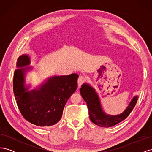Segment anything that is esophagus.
<instances>
[{
  "instance_id": "1",
  "label": "esophagus",
  "mask_w": 152,
  "mask_h": 152,
  "mask_svg": "<svg viewBox=\"0 0 152 152\" xmlns=\"http://www.w3.org/2000/svg\"><path fill=\"white\" fill-rule=\"evenodd\" d=\"M86 81V79L85 77H84L83 76H79V79H78L77 80V83H78V86H79V87H80L82 84H83Z\"/></svg>"
}]
</instances>
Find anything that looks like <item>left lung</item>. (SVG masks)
<instances>
[{
    "mask_svg": "<svg viewBox=\"0 0 152 152\" xmlns=\"http://www.w3.org/2000/svg\"><path fill=\"white\" fill-rule=\"evenodd\" d=\"M80 92L88 107L90 120L100 127H112L124 121L132 112L137 101V96H136L122 113L117 115H110L103 111L98 94L93 87L84 83L82 85Z\"/></svg>",
    "mask_w": 152,
    "mask_h": 152,
    "instance_id": "obj_1",
    "label": "left lung"
}]
</instances>
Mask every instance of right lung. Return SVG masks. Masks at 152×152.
Listing matches in <instances>:
<instances>
[{"label":"right lung","mask_w":152,"mask_h":152,"mask_svg":"<svg viewBox=\"0 0 152 152\" xmlns=\"http://www.w3.org/2000/svg\"><path fill=\"white\" fill-rule=\"evenodd\" d=\"M30 58L23 54L16 63L13 78V91L17 105L26 121L40 127H49L60 120L67 100L76 91L79 75L49 77L37 89L29 91L25 85V73L31 69ZM26 66V67L24 66Z\"/></svg>","instance_id":"right-lung-1"}]
</instances>
